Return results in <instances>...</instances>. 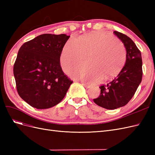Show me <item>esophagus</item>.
<instances>
[{"instance_id":"34e87169","label":"esophagus","mask_w":155,"mask_h":155,"mask_svg":"<svg viewBox=\"0 0 155 155\" xmlns=\"http://www.w3.org/2000/svg\"><path fill=\"white\" fill-rule=\"evenodd\" d=\"M83 85L86 88H89L91 87V86H89V85H85V84H84V83H83Z\"/></svg>"}]
</instances>
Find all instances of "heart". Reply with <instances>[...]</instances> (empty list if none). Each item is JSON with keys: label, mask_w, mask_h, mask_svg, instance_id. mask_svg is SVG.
I'll list each match as a JSON object with an SVG mask.
<instances>
[{"label": "heart", "mask_w": 155, "mask_h": 155, "mask_svg": "<svg viewBox=\"0 0 155 155\" xmlns=\"http://www.w3.org/2000/svg\"><path fill=\"white\" fill-rule=\"evenodd\" d=\"M87 56V64L78 65L69 72L70 76L84 83H94L102 78L110 79L118 75L126 61L124 44L110 34L94 31L70 38L64 45L60 61L64 71L83 62Z\"/></svg>", "instance_id": "heart-1"}]
</instances>
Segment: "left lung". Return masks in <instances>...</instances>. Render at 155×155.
Here are the masks:
<instances>
[{
	"label": "left lung",
	"mask_w": 155,
	"mask_h": 155,
	"mask_svg": "<svg viewBox=\"0 0 155 155\" xmlns=\"http://www.w3.org/2000/svg\"><path fill=\"white\" fill-rule=\"evenodd\" d=\"M114 34L125 46L126 62L116 78L100 87V96L93 100L97 105L109 110L125 106L132 99L142 81L143 74L141 52L137 45L122 33L114 31Z\"/></svg>",
	"instance_id": "8db88e82"
}]
</instances>
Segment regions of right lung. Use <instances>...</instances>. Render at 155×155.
Returning <instances> with one entry per match:
<instances>
[{
    "instance_id": "1",
    "label": "right lung",
    "mask_w": 155,
    "mask_h": 155,
    "mask_svg": "<svg viewBox=\"0 0 155 155\" xmlns=\"http://www.w3.org/2000/svg\"><path fill=\"white\" fill-rule=\"evenodd\" d=\"M70 36L45 34L23 44L13 67L18 95L38 109L62 101L72 81L60 64L63 48Z\"/></svg>"
}]
</instances>
